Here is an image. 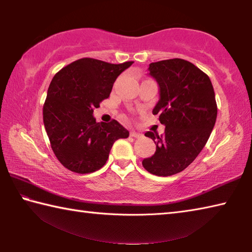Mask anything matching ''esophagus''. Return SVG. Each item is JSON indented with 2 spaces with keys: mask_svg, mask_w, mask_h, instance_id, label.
Masks as SVG:
<instances>
[{
  "mask_svg": "<svg viewBox=\"0 0 252 252\" xmlns=\"http://www.w3.org/2000/svg\"><path fill=\"white\" fill-rule=\"evenodd\" d=\"M130 136H132V138H140V136H141V134L140 133H138V132H135V131H130Z\"/></svg>",
  "mask_w": 252,
  "mask_h": 252,
  "instance_id": "34e87169",
  "label": "esophagus"
}]
</instances>
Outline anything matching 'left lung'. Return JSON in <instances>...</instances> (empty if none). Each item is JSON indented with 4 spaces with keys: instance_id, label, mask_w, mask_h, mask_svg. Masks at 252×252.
I'll list each match as a JSON object with an SVG mask.
<instances>
[{
    "instance_id": "8db88e82",
    "label": "left lung",
    "mask_w": 252,
    "mask_h": 252,
    "mask_svg": "<svg viewBox=\"0 0 252 252\" xmlns=\"http://www.w3.org/2000/svg\"><path fill=\"white\" fill-rule=\"evenodd\" d=\"M149 74L160 89L152 113L159 114L165 129L160 136L144 134L157 149L142 165L155 176L168 177L183 171L206 146L217 120L216 95L209 76L186 60L150 63Z\"/></svg>"
}]
</instances>
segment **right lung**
Instances as JSON below:
<instances>
[{"label":"right lung","mask_w":252,"mask_h":252,"mask_svg":"<svg viewBox=\"0 0 252 252\" xmlns=\"http://www.w3.org/2000/svg\"><path fill=\"white\" fill-rule=\"evenodd\" d=\"M132 63L112 64L84 58L53 76L43 105V122L55 157L70 171L84 174L101 169L113 143L129 136L117 120L96 122L93 109L108 99L114 81Z\"/></svg>","instance_id":"right-lung-1"}]
</instances>
